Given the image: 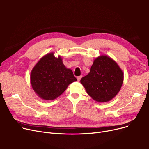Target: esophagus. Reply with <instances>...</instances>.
<instances>
[{"label": "esophagus", "instance_id": "esophagus-1", "mask_svg": "<svg viewBox=\"0 0 149 149\" xmlns=\"http://www.w3.org/2000/svg\"><path fill=\"white\" fill-rule=\"evenodd\" d=\"M81 77H82V76H81H81H79V77H77V80L79 81L81 80Z\"/></svg>", "mask_w": 149, "mask_h": 149}]
</instances>
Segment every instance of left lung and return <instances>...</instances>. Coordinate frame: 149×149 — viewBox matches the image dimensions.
I'll return each mask as SVG.
<instances>
[{"instance_id": "1", "label": "left lung", "mask_w": 149, "mask_h": 149, "mask_svg": "<svg viewBox=\"0 0 149 149\" xmlns=\"http://www.w3.org/2000/svg\"><path fill=\"white\" fill-rule=\"evenodd\" d=\"M124 74L116 62L106 56H100L93 61L89 73L80 83L88 95L99 103L113 99L119 92Z\"/></svg>"}]
</instances>
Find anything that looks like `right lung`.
Returning a JSON list of instances; mask_svg holds the SVG:
<instances>
[{
  "label": "right lung",
  "instance_id": "1",
  "mask_svg": "<svg viewBox=\"0 0 149 149\" xmlns=\"http://www.w3.org/2000/svg\"><path fill=\"white\" fill-rule=\"evenodd\" d=\"M72 70L66 68L61 56L56 57L54 52L46 54L31 72L30 81L38 97L45 100L57 98L76 81Z\"/></svg>",
  "mask_w": 149,
  "mask_h": 149
}]
</instances>
